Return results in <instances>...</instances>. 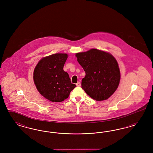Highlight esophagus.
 <instances>
[{
    "mask_svg": "<svg viewBox=\"0 0 153 153\" xmlns=\"http://www.w3.org/2000/svg\"><path fill=\"white\" fill-rule=\"evenodd\" d=\"M76 85H77V87H80V86H81V83H80V82H78L76 84Z\"/></svg>",
    "mask_w": 153,
    "mask_h": 153,
    "instance_id": "34e87169",
    "label": "esophagus"
}]
</instances>
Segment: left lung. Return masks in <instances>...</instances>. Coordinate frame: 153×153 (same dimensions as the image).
Returning <instances> with one entry per match:
<instances>
[{
	"instance_id": "8db88e82",
	"label": "left lung",
	"mask_w": 153,
	"mask_h": 153,
	"mask_svg": "<svg viewBox=\"0 0 153 153\" xmlns=\"http://www.w3.org/2000/svg\"><path fill=\"white\" fill-rule=\"evenodd\" d=\"M85 76L81 88L96 101L107 100L117 90L120 73L116 59L109 53L92 49L76 54Z\"/></svg>"
}]
</instances>
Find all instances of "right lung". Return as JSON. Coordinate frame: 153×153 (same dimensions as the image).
I'll list each match as a JSON object with an SVG mask.
<instances>
[{
  "instance_id": "obj_1",
  "label": "right lung",
  "mask_w": 153,
  "mask_h": 153,
  "mask_svg": "<svg viewBox=\"0 0 153 153\" xmlns=\"http://www.w3.org/2000/svg\"><path fill=\"white\" fill-rule=\"evenodd\" d=\"M67 58L65 53L54 54L42 58L34 69L33 79L37 90L51 102L64 101L76 87L63 69Z\"/></svg>"
}]
</instances>
